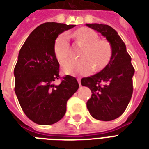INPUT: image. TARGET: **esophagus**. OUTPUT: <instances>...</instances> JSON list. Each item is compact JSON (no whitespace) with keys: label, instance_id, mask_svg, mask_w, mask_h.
Masks as SVG:
<instances>
[{"label":"esophagus","instance_id":"obj_1","mask_svg":"<svg viewBox=\"0 0 149 149\" xmlns=\"http://www.w3.org/2000/svg\"><path fill=\"white\" fill-rule=\"evenodd\" d=\"M77 81H78V83H79V84H80V85H81V79H80V78H77Z\"/></svg>","mask_w":149,"mask_h":149}]
</instances>
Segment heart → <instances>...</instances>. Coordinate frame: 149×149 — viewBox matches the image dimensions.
<instances>
[{"mask_svg": "<svg viewBox=\"0 0 149 149\" xmlns=\"http://www.w3.org/2000/svg\"><path fill=\"white\" fill-rule=\"evenodd\" d=\"M70 36L84 49L80 53L81 59H68L62 63V71L65 74H87L93 69L100 71L109 65L112 56V47L109 40L99 39L95 31L86 27L79 29ZM54 53L60 62L70 55L67 35L62 34L56 39Z\"/></svg>", "mask_w": 149, "mask_h": 149, "instance_id": "1", "label": "heart"}]
</instances>
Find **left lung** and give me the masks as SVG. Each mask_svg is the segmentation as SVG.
I'll return each mask as SVG.
<instances>
[{
	"label": "left lung",
	"instance_id": "1",
	"mask_svg": "<svg viewBox=\"0 0 149 149\" xmlns=\"http://www.w3.org/2000/svg\"><path fill=\"white\" fill-rule=\"evenodd\" d=\"M109 40L112 47L111 61L100 72L81 79V84L92 91L87 109L93 118L109 121L123 114L132 95L135 69L131 56L117 32L107 24H86Z\"/></svg>",
	"mask_w": 149,
	"mask_h": 149
}]
</instances>
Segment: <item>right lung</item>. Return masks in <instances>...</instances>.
Returning a JSON list of instances; mask_svg holds the SVG:
<instances>
[{
    "mask_svg": "<svg viewBox=\"0 0 149 149\" xmlns=\"http://www.w3.org/2000/svg\"><path fill=\"white\" fill-rule=\"evenodd\" d=\"M74 24L47 22L36 28L21 47L14 68L15 93L24 114L36 124L52 125L66 112L67 101L79 88L77 79L66 75L59 85V62L55 40Z\"/></svg>",
    "mask_w": 149,
    "mask_h": 149,
    "instance_id": "1",
    "label": "right lung"
}]
</instances>
